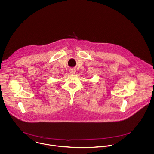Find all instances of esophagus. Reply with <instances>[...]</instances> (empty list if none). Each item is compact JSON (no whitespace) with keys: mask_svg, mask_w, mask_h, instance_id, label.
<instances>
[{"mask_svg":"<svg viewBox=\"0 0 154 154\" xmlns=\"http://www.w3.org/2000/svg\"><path fill=\"white\" fill-rule=\"evenodd\" d=\"M69 72H70V73L74 74V73H75L76 70H75V69H69Z\"/></svg>","mask_w":154,"mask_h":154,"instance_id":"1","label":"esophagus"}]
</instances>
